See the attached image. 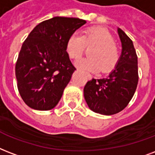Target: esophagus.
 I'll return each instance as SVG.
<instances>
[{
    "mask_svg": "<svg viewBox=\"0 0 155 155\" xmlns=\"http://www.w3.org/2000/svg\"><path fill=\"white\" fill-rule=\"evenodd\" d=\"M87 77H88V79H91V75L88 74V75H87Z\"/></svg>",
    "mask_w": 155,
    "mask_h": 155,
    "instance_id": "esophagus-1",
    "label": "esophagus"
}]
</instances>
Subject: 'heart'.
<instances>
[{
  "mask_svg": "<svg viewBox=\"0 0 155 155\" xmlns=\"http://www.w3.org/2000/svg\"><path fill=\"white\" fill-rule=\"evenodd\" d=\"M92 48L89 51L88 58L79 59L76 65L80 69L91 72L104 73L111 71L120 58L118 47L114 38L107 31L99 27L87 29L81 35L74 33L66 42V51L69 58L77 60L83 54L85 48Z\"/></svg>",
  "mask_w": 155,
  "mask_h": 155,
  "instance_id": "b5f03b06",
  "label": "heart"
}]
</instances>
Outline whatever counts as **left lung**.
I'll use <instances>...</instances> for the list:
<instances>
[{"instance_id":"1","label":"left lung","mask_w":155,"mask_h":155,"mask_svg":"<svg viewBox=\"0 0 155 155\" xmlns=\"http://www.w3.org/2000/svg\"><path fill=\"white\" fill-rule=\"evenodd\" d=\"M121 55L107 78L91 79L84 87V97L91 111L111 116L121 111L134 96L138 82L137 56L130 38L117 29Z\"/></svg>"}]
</instances>
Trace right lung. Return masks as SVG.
Masks as SVG:
<instances>
[{
	"mask_svg": "<svg viewBox=\"0 0 155 155\" xmlns=\"http://www.w3.org/2000/svg\"><path fill=\"white\" fill-rule=\"evenodd\" d=\"M86 23L78 18L54 17L37 25L24 41L15 74L19 94L31 108L48 111L57 105L76 70L66 42Z\"/></svg>",
	"mask_w": 155,
	"mask_h": 155,
	"instance_id": "1",
	"label": "right lung"
}]
</instances>
